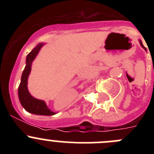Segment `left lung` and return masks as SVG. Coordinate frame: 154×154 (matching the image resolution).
<instances>
[{"instance_id": "left-lung-1", "label": "left lung", "mask_w": 154, "mask_h": 154, "mask_svg": "<svg viewBox=\"0 0 154 154\" xmlns=\"http://www.w3.org/2000/svg\"><path fill=\"white\" fill-rule=\"evenodd\" d=\"M139 42H140V45H141V46H142V48H144V50H145V51H147V50H146V48H145V47H144V46L143 45V44H142V41H139Z\"/></svg>"}]
</instances>
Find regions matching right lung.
I'll list each match as a JSON object with an SVG mask.
<instances>
[{"instance_id": "right-lung-1", "label": "right lung", "mask_w": 154, "mask_h": 154, "mask_svg": "<svg viewBox=\"0 0 154 154\" xmlns=\"http://www.w3.org/2000/svg\"><path fill=\"white\" fill-rule=\"evenodd\" d=\"M42 45L43 44L38 45L27 56L26 66L22 73L21 83L18 87V97L22 106L29 112L42 116H53L56 113L48 108L45 101L34 98L30 95L27 89V79L30 73L31 65Z\"/></svg>"}]
</instances>
